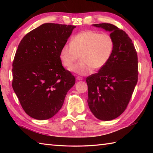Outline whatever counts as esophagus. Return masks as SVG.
<instances>
[{
	"label": "esophagus",
	"instance_id": "obj_1",
	"mask_svg": "<svg viewBox=\"0 0 153 153\" xmlns=\"http://www.w3.org/2000/svg\"><path fill=\"white\" fill-rule=\"evenodd\" d=\"M76 79L77 80H78V81H82V80L83 79V78L82 77H79V76H77V77H76Z\"/></svg>",
	"mask_w": 153,
	"mask_h": 153
}]
</instances>
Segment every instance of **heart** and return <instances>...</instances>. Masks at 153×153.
<instances>
[{"label": "heart", "mask_w": 153, "mask_h": 153, "mask_svg": "<svg viewBox=\"0 0 153 153\" xmlns=\"http://www.w3.org/2000/svg\"><path fill=\"white\" fill-rule=\"evenodd\" d=\"M115 42L108 33L94 30H84L72 38L70 44L61 48L60 59L65 67H70L80 57L79 63L70 69L71 71L79 76H87L94 69H102L113 55Z\"/></svg>", "instance_id": "obj_1"}]
</instances>
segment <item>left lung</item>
Wrapping results in <instances>:
<instances>
[{"instance_id": "left-lung-1", "label": "left lung", "mask_w": 153, "mask_h": 153, "mask_svg": "<svg viewBox=\"0 0 153 153\" xmlns=\"http://www.w3.org/2000/svg\"><path fill=\"white\" fill-rule=\"evenodd\" d=\"M93 25L110 32L115 48L108 63L86 78L88 104L98 120L110 121L123 113L132 96L138 82V56L123 30L105 23Z\"/></svg>"}]
</instances>
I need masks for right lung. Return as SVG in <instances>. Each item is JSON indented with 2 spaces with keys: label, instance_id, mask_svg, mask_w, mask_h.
Returning a JSON list of instances; mask_svg holds the SVG:
<instances>
[{
  "label": "right lung",
  "instance_id": "1",
  "mask_svg": "<svg viewBox=\"0 0 153 153\" xmlns=\"http://www.w3.org/2000/svg\"><path fill=\"white\" fill-rule=\"evenodd\" d=\"M75 27L44 24L27 33L18 46L13 62L12 86L31 117L45 120L53 117L76 83L60 59L61 49Z\"/></svg>",
  "mask_w": 153,
  "mask_h": 153
}]
</instances>
